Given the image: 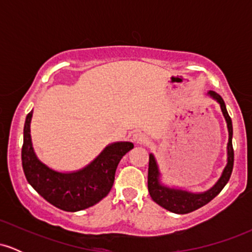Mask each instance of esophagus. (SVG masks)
I'll list each match as a JSON object with an SVG mask.
<instances>
[{
	"label": "esophagus",
	"mask_w": 252,
	"mask_h": 252,
	"mask_svg": "<svg viewBox=\"0 0 252 252\" xmlns=\"http://www.w3.org/2000/svg\"><path fill=\"white\" fill-rule=\"evenodd\" d=\"M147 140H148V138H147L146 135L142 134V132H136V134L132 136V141L137 144L147 143Z\"/></svg>",
	"instance_id": "34e87169"
}]
</instances>
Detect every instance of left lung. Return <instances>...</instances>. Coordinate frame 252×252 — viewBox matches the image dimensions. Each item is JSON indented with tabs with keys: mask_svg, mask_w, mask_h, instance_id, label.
I'll return each instance as SVG.
<instances>
[{
	"mask_svg": "<svg viewBox=\"0 0 252 252\" xmlns=\"http://www.w3.org/2000/svg\"><path fill=\"white\" fill-rule=\"evenodd\" d=\"M209 94L213 97L220 104V108L224 115L225 120L227 123L228 129V143H227V164L225 167L224 172H222L221 178L207 192L201 193V194H193V193L185 192L180 189H172L168 187L163 186L158 181V164L154 156L152 154L149 155V168H148V190L152 199L156 204L160 205L163 209L170 211L173 213H178V215H186V213L193 212V211L200 209L204 205L209 204L213 198H216L221 189H224L225 185L230 180V176L232 174L233 169V160H235V153H233L232 147V121L231 117L228 116L226 106H225L222 98L217 94L215 91H210Z\"/></svg>",
	"mask_w": 252,
	"mask_h": 252,
	"instance_id": "obj_1",
	"label": "left lung"
}]
</instances>
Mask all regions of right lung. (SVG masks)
Returning <instances> with one entry per match:
<instances>
[{
	"instance_id": "right-lung-1",
	"label": "right lung",
	"mask_w": 252,
	"mask_h": 252,
	"mask_svg": "<svg viewBox=\"0 0 252 252\" xmlns=\"http://www.w3.org/2000/svg\"><path fill=\"white\" fill-rule=\"evenodd\" d=\"M32 114L26 117L21 158L26 179L34 189L58 209L76 212L94 206L109 194L121 158L131 142H116L106 147L94 162L74 173H59L37 160L31 140Z\"/></svg>"
}]
</instances>
